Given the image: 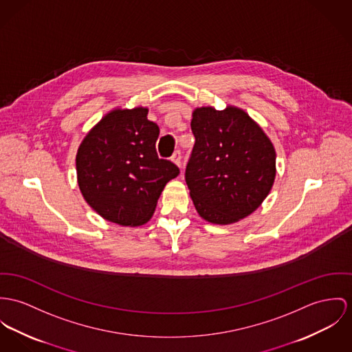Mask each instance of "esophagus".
Returning <instances> with one entry per match:
<instances>
[{
    "label": "esophagus",
    "mask_w": 352,
    "mask_h": 352,
    "mask_svg": "<svg viewBox=\"0 0 352 352\" xmlns=\"http://www.w3.org/2000/svg\"><path fill=\"white\" fill-rule=\"evenodd\" d=\"M171 160H173V162L175 163V164L182 167V154H181V150H175V153L173 154Z\"/></svg>",
    "instance_id": "1"
}]
</instances>
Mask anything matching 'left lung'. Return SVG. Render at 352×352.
<instances>
[{"label": "left lung", "mask_w": 352, "mask_h": 352, "mask_svg": "<svg viewBox=\"0 0 352 352\" xmlns=\"http://www.w3.org/2000/svg\"><path fill=\"white\" fill-rule=\"evenodd\" d=\"M195 143L186 164V184L199 216L232 223L254 212L270 194L276 153L264 131L241 109L192 112Z\"/></svg>", "instance_id": "8db88e82"}]
</instances>
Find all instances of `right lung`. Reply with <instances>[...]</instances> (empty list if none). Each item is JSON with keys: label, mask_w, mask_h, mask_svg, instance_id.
I'll return each instance as SVG.
<instances>
[{"label": "right lung", "mask_w": 352, "mask_h": 352, "mask_svg": "<svg viewBox=\"0 0 352 352\" xmlns=\"http://www.w3.org/2000/svg\"><path fill=\"white\" fill-rule=\"evenodd\" d=\"M160 127L147 109H115L81 142L78 182L84 199L100 216L123 226L147 222L164 185L179 174L157 154Z\"/></svg>", "instance_id": "obj_1"}]
</instances>
